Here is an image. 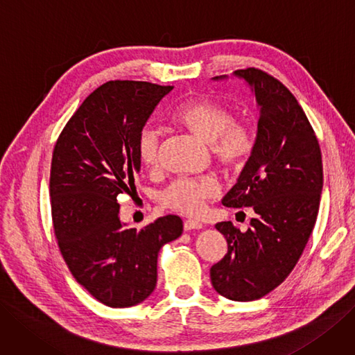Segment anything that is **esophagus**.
I'll return each mask as SVG.
<instances>
[{
    "instance_id": "obj_1",
    "label": "esophagus",
    "mask_w": 355,
    "mask_h": 355,
    "mask_svg": "<svg viewBox=\"0 0 355 355\" xmlns=\"http://www.w3.org/2000/svg\"><path fill=\"white\" fill-rule=\"evenodd\" d=\"M203 228V225L200 224L199 220H194V219H187L184 220V230L190 231V230H200Z\"/></svg>"
}]
</instances>
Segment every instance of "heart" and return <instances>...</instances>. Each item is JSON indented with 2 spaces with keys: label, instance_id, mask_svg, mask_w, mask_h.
Here are the masks:
<instances>
[{
  "label": "heart",
  "instance_id": "b5f03b06",
  "mask_svg": "<svg viewBox=\"0 0 355 355\" xmlns=\"http://www.w3.org/2000/svg\"><path fill=\"white\" fill-rule=\"evenodd\" d=\"M171 118L202 141L211 144L215 161L230 173L241 171L254 152L256 137L252 125L235 120L234 112L227 105L215 99L198 98L182 102L171 114ZM136 150L144 166L155 168L161 156L159 131L143 127L137 135ZM218 193L219 186L215 178H178L161 193L159 200L171 211L198 215Z\"/></svg>",
  "mask_w": 355,
  "mask_h": 355
}]
</instances>
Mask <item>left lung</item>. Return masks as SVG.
I'll return each mask as SVG.
<instances>
[{"mask_svg": "<svg viewBox=\"0 0 355 355\" xmlns=\"http://www.w3.org/2000/svg\"><path fill=\"white\" fill-rule=\"evenodd\" d=\"M235 76L254 90L260 118L254 152L222 205L253 207L256 215L245 232L231 220L215 225L228 252L211 268V281L220 295L253 301L281 285L303 254L318 219L323 165L316 133L291 92L254 67Z\"/></svg>", "mask_w": 355, "mask_h": 355, "instance_id": "1", "label": "left lung"}]
</instances>
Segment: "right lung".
Segmentation results:
<instances>
[{
	"label": "right lung",
	"instance_id": "1",
	"mask_svg": "<svg viewBox=\"0 0 355 355\" xmlns=\"http://www.w3.org/2000/svg\"><path fill=\"white\" fill-rule=\"evenodd\" d=\"M174 86L111 80L83 101L52 152L49 194L55 239L74 279L102 304L131 307L156 286L157 253L178 239L177 215L127 228L120 194L136 191L139 131Z\"/></svg>",
	"mask_w": 355,
	"mask_h": 355
}]
</instances>
